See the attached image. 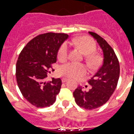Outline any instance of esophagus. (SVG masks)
I'll use <instances>...</instances> for the list:
<instances>
[{"instance_id": "obj_1", "label": "esophagus", "mask_w": 134, "mask_h": 134, "mask_svg": "<svg viewBox=\"0 0 134 134\" xmlns=\"http://www.w3.org/2000/svg\"><path fill=\"white\" fill-rule=\"evenodd\" d=\"M67 81H68V79H67V78L64 77V78H63V79H62V82H63V83H65V82H67Z\"/></svg>"}]
</instances>
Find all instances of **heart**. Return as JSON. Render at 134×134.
<instances>
[{
    "label": "heart",
    "instance_id": "obj_1",
    "mask_svg": "<svg viewBox=\"0 0 134 134\" xmlns=\"http://www.w3.org/2000/svg\"><path fill=\"white\" fill-rule=\"evenodd\" d=\"M73 43L86 55L85 60L91 67H96L99 65L101 59L97 54L95 53L97 44L95 41L89 37H83L75 38ZM69 52L68 44L66 43L61 45L59 51V59L63 60L67 58ZM61 75L71 79H79L87 73V68L83 64L77 63H68L61 66L59 69Z\"/></svg>",
    "mask_w": 134,
    "mask_h": 134
}]
</instances>
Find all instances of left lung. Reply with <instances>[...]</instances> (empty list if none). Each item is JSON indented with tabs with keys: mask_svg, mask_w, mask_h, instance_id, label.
Segmentation results:
<instances>
[{
	"mask_svg": "<svg viewBox=\"0 0 134 134\" xmlns=\"http://www.w3.org/2000/svg\"><path fill=\"white\" fill-rule=\"evenodd\" d=\"M103 51V64L97 73L88 81L92 86L88 91H83L81 86L73 92L76 103L87 110L96 109L108 102L118 85L120 77V64L114 49L104 38L93 32H89Z\"/></svg>",
	"mask_w": 134,
	"mask_h": 134,
	"instance_id": "1",
	"label": "left lung"
}]
</instances>
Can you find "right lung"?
Instances as JSON below:
<instances>
[{"label":"right lung","instance_id":"add662e5","mask_svg":"<svg viewBox=\"0 0 134 134\" xmlns=\"http://www.w3.org/2000/svg\"><path fill=\"white\" fill-rule=\"evenodd\" d=\"M69 35L47 32L30 41L23 48L16 65V78L20 92L30 103L43 108L53 104L61 87L60 78L45 81L57 53Z\"/></svg>","mask_w":134,"mask_h":134}]
</instances>
